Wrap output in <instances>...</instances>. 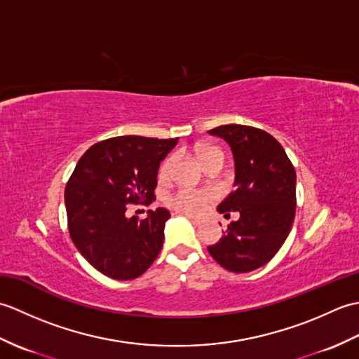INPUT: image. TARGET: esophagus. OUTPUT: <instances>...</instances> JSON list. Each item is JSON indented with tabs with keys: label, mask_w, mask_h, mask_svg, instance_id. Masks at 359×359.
I'll use <instances>...</instances> for the list:
<instances>
[{
	"label": "esophagus",
	"mask_w": 359,
	"mask_h": 359,
	"mask_svg": "<svg viewBox=\"0 0 359 359\" xmlns=\"http://www.w3.org/2000/svg\"><path fill=\"white\" fill-rule=\"evenodd\" d=\"M189 222H193L194 225H201L202 224V219H199V217H194V216H191V215H184Z\"/></svg>",
	"instance_id": "34e87169"
}]
</instances>
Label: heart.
Instances as JSON below:
<instances>
[{
    "instance_id": "b5f03b06",
    "label": "heart",
    "mask_w": 359,
    "mask_h": 359,
    "mask_svg": "<svg viewBox=\"0 0 359 359\" xmlns=\"http://www.w3.org/2000/svg\"><path fill=\"white\" fill-rule=\"evenodd\" d=\"M197 154H199L203 165L207 168L212 163H217V162L224 163L222 151L216 147H202L197 149ZM175 165H177V157H175L174 154L168 156L158 168V179L160 180L170 179L175 170ZM210 201H211L210 193L187 191V189L168 197V203H170L171 207H174L179 211H184V212H191V215H197V212H201L205 207H207V203Z\"/></svg>"
}]
</instances>
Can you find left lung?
Segmentation results:
<instances>
[{"mask_svg":"<svg viewBox=\"0 0 359 359\" xmlns=\"http://www.w3.org/2000/svg\"><path fill=\"white\" fill-rule=\"evenodd\" d=\"M230 144L236 179L234 191L220 202L219 212L239 219L210 255L225 270L248 273L278 253L292 230L296 212V172L284 148L269 133L245 125H222L208 131Z\"/></svg>","mask_w":359,"mask_h":359,"instance_id":"8db88e82","label":"left lung"}]
</instances>
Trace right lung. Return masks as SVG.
I'll use <instances>...</instances> for the list:
<instances>
[{"label":"right lung","instance_id":"obj_1","mask_svg":"<svg viewBox=\"0 0 359 359\" xmlns=\"http://www.w3.org/2000/svg\"><path fill=\"white\" fill-rule=\"evenodd\" d=\"M177 142V137H112L80 157L65 189L67 226L81 256L104 276L139 278L162 250L170 211L149 210L139 220L126 216V207L152 202L160 162Z\"/></svg>","mask_w":359,"mask_h":359}]
</instances>
